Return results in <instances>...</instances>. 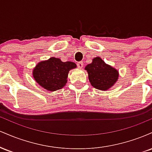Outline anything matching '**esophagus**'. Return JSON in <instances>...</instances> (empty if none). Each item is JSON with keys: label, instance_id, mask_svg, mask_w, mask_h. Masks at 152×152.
Instances as JSON below:
<instances>
[{"label": "esophagus", "instance_id": "obj_1", "mask_svg": "<svg viewBox=\"0 0 152 152\" xmlns=\"http://www.w3.org/2000/svg\"><path fill=\"white\" fill-rule=\"evenodd\" d=\"M77 66H78V68H79V69H82V67H83V62H78V63H77Z\"/></svg>", "mask_w": 152, "mask_h": 152}]
</instances>
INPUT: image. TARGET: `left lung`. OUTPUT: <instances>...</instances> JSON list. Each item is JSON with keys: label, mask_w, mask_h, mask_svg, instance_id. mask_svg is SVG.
I'll use <instances>...</instances> for the list:
<instances>
[{"label": "left lung", "mask_w": 152, "mask_h": 152, "mask_svg": "<svg viewBox=\"0 0 152 152\" xmlns=\"http://www.w3.org/2000/svg\"><path fill=\"white\" fill-rule=\"evenodd\" d=\"M91 84L99 90H108L117 81L118 71L106 64L100 57H96L85 67Z\"/></svg>", "instance_id": "obj_1"}]
</instances>
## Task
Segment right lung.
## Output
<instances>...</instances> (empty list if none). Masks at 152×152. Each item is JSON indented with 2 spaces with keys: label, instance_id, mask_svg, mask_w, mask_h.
Listing matches in <instances>:
<instances>
[{
  "label": "right lung",
  "instance_id": "obj_1",
  "mask_svg": "<svg viewBox=\"0 0 152 152\" xmlns=\"http://www.w3.org/2000/svg\"><path fill=\"white\" fill-rule=\"evenodd\" d=\"M75 68L76 65L74 62H63L60 58L52 57L38 63L33 71V76L40 86L55 91L65 86L69 71Z\"/></svg>",
  "mask_w": 152,
  "mask_h": 152
}]
</instances>
